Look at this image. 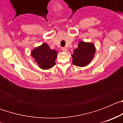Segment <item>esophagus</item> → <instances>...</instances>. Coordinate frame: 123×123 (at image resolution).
<instances>
[{
    "label": "esophagus",
    "mask_w": 123,
    "mask_h": 123,
    "mask_svg": "<svg viewBox=\"0 0 123 123\" xmlns=\"http://www.w3.org/2000/svg\"><path fill=\"white\" fill-rule=\"evenodd\" d=\"M62 50L65 52H67V50H68V49H67V47H62Z\"/></svg>",
    "instance_id": "obj_1"
}]
</instances>
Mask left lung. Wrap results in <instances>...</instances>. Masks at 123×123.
I'll return each mask as SVG.
<instances>
[{
  "mask_svg": "<svg viewBox=\"0 0 123 123\" xmlns=\"http://www.w3.org/2000/svg\"><path fill=\"white\" fill-rule=\"evenodd\" d=\"M95 53V47L91 42L79 41L78 48L73 50L71 55L73 64L79 67H86L91 63Z\"/></svg>",
  "mask_w": 123,
  "mask_h": 123,
  "instance_id": "1",
  "label": "left lung"
}]
</instances>
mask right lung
<instances>
[{
	"instance_id": "right-lung-1",
	"label": "right lung",
	"mask_w": 123,
	"mask_h": 123,
	"mask_svg": "<svg viewBox=\"0 0 123 123\" xmlns=\"http://www.w3.org/2000/svg\"><path fill=\"white\" fill-rule=\"evenodd\" d=\"M58 52L50 49V47L45 43L34 49L31 51V56L40 68L49 69L55 65V60Z\"/></svg>"
}]
</instances>
